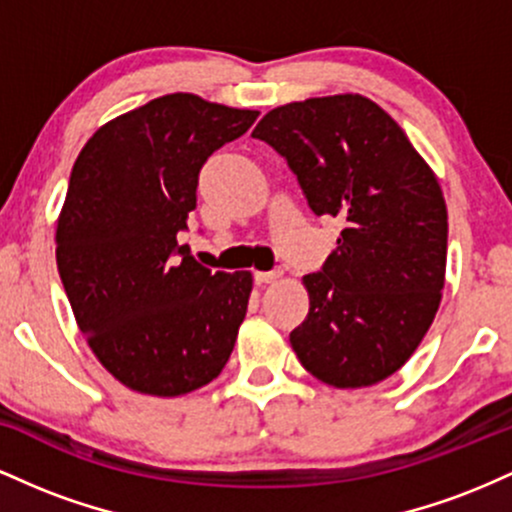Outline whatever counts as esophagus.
Segmentation results:
<instances>
[{
	"mask_svg": "<svg viewBox=\"0 0 512 512\" xmlns=\"http://www.w3.org/2000/svg\"><path fill=\"white\" fill-rule=\"evenodd\" d=\"M281 276L279 269H272V272H255V284H272V281H276Z\"/></svg>",
	"mask_w": 512,
	"mask_h": 512,
	"instance_id": "34e87169",
	"label": "esophagus"
}]
</instances>
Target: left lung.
I'll return each mask as SVG.
<instances>
[{
  "label": "left lung",
  "mask_w": 512,
  "mask_h": 512,
  "mask_svg": "<svg viewBox=\"0 0 512 512\" xmlns=\"http://www.w3.org/2000/svg\"><path fill=\"white\" fill-rule=\"evenodd\" d=\"M252 137L267 142L317 216L344 223L320 272L303 276L308 317L291 346L334 387L397 373L438 313L448 255L443 192L402 127L358 93L269 110Z\"/></svg>",
  "instance_id": "obj_1"
}]
</instances>
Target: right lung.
Wrapping results in <instances>:
<instances>
[{
  "label": "right lung",
  "instance_id": "1",
  "mask_svg": "<svg viewBox=\"0 0 512 512\" xmlns=\"http://www.w3.org/2000/svg\"><path fill=\"white\" fill-rule=\"evenodd\" d=\"M257 110L168 93L103 125L69 178L57 269L79 330L129 390L178 397L231 358L250 272H211L178 245L207 158Z\"/></svg>",
  "mask_w": 512,
  "mask_h": 512
}]
</instances>
